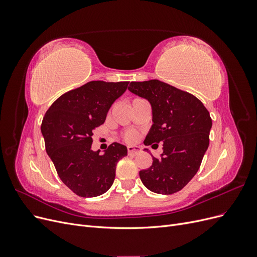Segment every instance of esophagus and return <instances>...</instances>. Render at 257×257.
I'll return each mask as SVG.
<instances>
[{"instance_id":"obj_1","label":"esophagus","mask_w":257,"mask_h":257,"mask_svg":"<svg viewBox=\"0 0 257 257\" xmlns=\"http://www.w3.org/2000/svg\"><path fill=\"white\" fill-rule=\"evenodd\" d=\"M139 151H141V149H139L138 147H127L128 155H135V154L138 153Z\"/></svg>"}]
</instances>
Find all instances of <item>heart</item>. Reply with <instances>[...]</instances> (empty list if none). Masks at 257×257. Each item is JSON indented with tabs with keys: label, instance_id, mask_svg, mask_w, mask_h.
<instances>
[{
	"label": "heart",
	"instance_id": "1",
	"mask_svg": "<svg viewBox=\"0 0 257 257\" xmlns=\"http://www.w3.org/2000/svg\"><path fill=\"white\" fill-rule=\"evenodd\" d=\"M135 99H139V98H135ZM134 99V100H135ZM139 137V134L137 133V132H134V131H130V132H126L125 134H124V141H125L126 143H135L137 139Z\"/></svg>",
	"mask_w": 257,
	"mask_h": 257
}]
</instances>
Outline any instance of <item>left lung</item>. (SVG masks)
Instances as JSON below:
<instances>
[{"mask_svg":"<svg viewBox=\"0 0 257 257\" xmlns=\"http://www.w3.org/2000/svg\"><path fill=\"white\" fill-rule=\"evenodd\" d=\"M128 90L152 106L153 125L144 144L163 143L161 157H153L152 165L139 172L142 182L154 193H177L198 172L209 146L211 116L191 93L157 79L132 81Z\"/></svg>","mask_w":257,"mask_h":257,"instance_id":"left-lung-1","label":"left lung"}]
</instances>
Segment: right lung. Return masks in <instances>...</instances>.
<instances>
[{
	"instance_id": "obj_1",
	"label": "right lung",
	"mask_w": 257,
	"mask_h": 257,
	"mask_svg": "<svg viewBox=\"0 0 257 257\" xmlns=\"http://www.w3.org/2000/svg\"><path fill=\"white\" fill-rule=\"evenodd\" d=\"M128 81H90L61 95L45 113L42 134L46 152L67 188L80 197H95L110 189L115 167L127 155L125 146L113 143L103 155L92 151V135L102 125L114 100Z\"/></svg>"
}]
</instances>
